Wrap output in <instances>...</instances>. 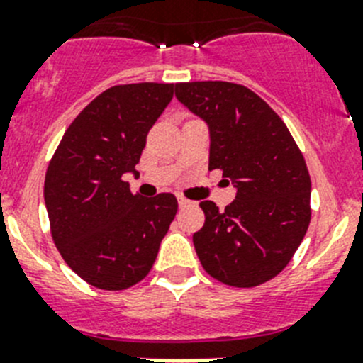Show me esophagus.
Instances as JSON below:
<instances>
[{
    "label": "esophagus",
    "mask_w": 363,
    "mask_h": 363,
    "mask_svg": "<svg viewBox=\"0 0 363 363\" xmlns=\"http://www.w3.org/2000/svg\"><path fill=\"white\" fill-rule=\"evenodd\" d=\"M189 204H191V201H188V199L184 197H179V206H181V208H186V206Z\"/></svg>",
    "instance_id": "esophagus-1"
}]
</instances>
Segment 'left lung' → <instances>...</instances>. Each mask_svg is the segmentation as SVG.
<instances>
[{
	"label": "left lung",
	"instance_id": "1",
	"mask_svg": "<svg viewBox=\"0 0 363 363\" xmlns=\"http://www.w3.org/2000/svg\"><path fill=\"white\" fill-rule=\"evenodd\" d=\"M175 96L208 123L209 170L223 172L236 199L223 211L201 202L193 235L206 272L250 289L276 277L303 242L311 218V181L292 134L270 105L233 82L175 84Z\"/></svg>",
	"mask_w": 363,
	"mask_h": 363
}]
</instances>
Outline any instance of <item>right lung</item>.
Returning <instances> with one entry per match:
<instances>
[{
    "label": "right lung",
    "mask_w": 363,
    "mask_h": 363,
    "mask_svg": "<svg viewBox=\"0 0 363 363\" xmlns=\"http://www.w3.org/2000/svg\"><path fill=\"white\" fill-rule=\"evenodd\" d=\"M174 96V84L114 86L98 94L64 132L44 179L50 229L77 276L101 290L140 283L157 258L177 199L132 195L147 134Z\"/></svg>",
    "instance_id": "add662e5"
}]
</instances>
